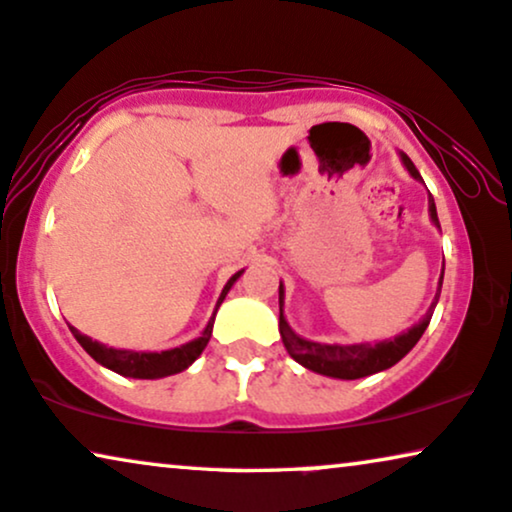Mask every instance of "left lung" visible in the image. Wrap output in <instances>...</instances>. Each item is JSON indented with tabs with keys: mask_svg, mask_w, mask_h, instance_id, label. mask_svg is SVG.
Returning a JSON list of instances; mask_svg holds the SVG:
<instances>
[{
	"mask_svg": "<svg viewBox=\"0 0 512 512\" xmlns=\"http://www.w3.org/2000/svg\"><path fill=\"white\" fill-rule=\"evenodd\" d=\"M400 161L407 168L417 182L421 180L417 166H414L410 156L405 152H400ZM428 215H431V222L440 229L438 222V210H435V201L433 196L428 194ZM442 278H445V260H442V271H440V281H438V292H435V299L428 306L426 316L419 320L417 325H412L410 330L400 332L393 339H384V342H360V344H320V342H311V339L299 337L295 330H292L288 318L283 313V302H285V288L283 281L278 285V306H281V320H278V330H281L283 344L292 358L297 360L299 365L306 367V370L323 374V377H332V379H363L370 377V374L384 372L388 367H393L398 360H403L407 353L414 349V344L419 342L421 335L426 332L428 323H431V316L435 311V304L440 299V290H442Z\"/></svg>",
	"mask_w": 512,
	"mask_h": 512,
	"instance_id": "left-lung-1",
	"label": "left lung"
}]
</instances>
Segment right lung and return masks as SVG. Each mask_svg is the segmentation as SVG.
I'll return each instance as SVG.
<instances>
[{"instance_id": "right-lung-1", "label": "right lung", "mask_w": 512, "mask_h": 512, "mask_svg": "<svg viewBox=\"0 0 512 512\" xmlns=\"http://www.w3.org/2000/svg\"><path fill=\"white\" fill-rule=\"evenodd\" d=\"M243 271L245 269L236 271V274L227 281V285L222 288L220 299H217V304H215L213 316H210L208 325L203 327L201 337H196V339H192V342H187L182 346H175V349H168V351H161V353L159 351L112 349V346H105V344L95 342V339H91V337L81 335L77 327L70 325V330H72L74 339H77V342L81 344V349H84L88 356L95 360V363H100L102 367H107V370L121 374V377H131V379H163V377H170V374L187 370V367L201 356L203 349H206L208 342H210V335H213L215 313H217V309H220V304L224 302V297H227L231 285H234L238 278H241Z\"/></svg>"}]
</instances>
